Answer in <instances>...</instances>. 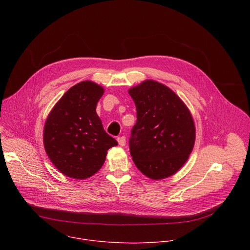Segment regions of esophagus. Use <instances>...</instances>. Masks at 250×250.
Segmentation results:
<instances>
[{
  "label": "esophagus",
  "instance_id": "34e87169",
  "mask_svg": "<svg viewBox=\"0 0 250 250\" xmlns=\"http://www.w3.org/2000/svg\"><path fill=\"white\" fill-rule=\"evenodd\" d=\"M118 142L121 146H125V136H121L118 137Z\"/></svg>",
  "mask_w": 250,
  "mask_h": 250
}]
</instances>
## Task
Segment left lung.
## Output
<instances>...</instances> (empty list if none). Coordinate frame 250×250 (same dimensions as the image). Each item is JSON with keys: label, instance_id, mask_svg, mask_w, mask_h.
<instances>
[{"label": "left lung", "instance_id": "8db88e82", "mask_svg": "<svg viewBox=\"0 0 250 250\" xmlns=\"http://www.w3.org/2000/svg\"><path fill=\"white\" fill-rule=\"evenodd\" d=\"M128 94L137 118L129 138L132 160L149 179H165L182 168L193 150L192 114L175 92L151 79L130 88Z\"/></svg>", "mask_w": 250, "mask_h": 250}]
</instances>
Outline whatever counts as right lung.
I'll return each instance as SVG.
<instances>
[{
  "mask_svg": "<svg viewBox=\"0 0 250 250\" xmlns=\"http://www.w3.org/2000/svg\"><path fill=\"white\" fill-rule=\"evenodd\" d=\"M104 90L92 81L71 87L50 111L43 128L44 149L63 175L84 180L103 166L108 150L118 146L97 115Z\"/></svg>",
  "mask_w": 250,
  "mask_h": 250,
  "instance_id": "obj_1",
  "label": "right lung"
}]
</instances>
